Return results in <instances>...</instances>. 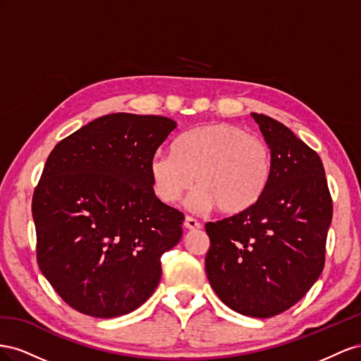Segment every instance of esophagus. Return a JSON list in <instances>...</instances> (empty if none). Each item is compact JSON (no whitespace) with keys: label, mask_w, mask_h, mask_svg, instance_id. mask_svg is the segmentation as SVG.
Segmentation results:
<instances>
[{"label":"esophagus","mask_w":361,"mask_h":361,"mask_svg":"<svg viewBox=\"0 0 361 361\" xmlns=\"http://www.w3.org/2000/svg\"><path fill=\"white\" fill-rule=\"evenodd\" d=\"M184 226H186L188 230H198L201 228V224L197 219L190 218V216H186V219H184Z\"/></svg>","instance_id":"34e87169"}]
</instances>
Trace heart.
I'll return each mask as SVG.
<instances>
[{"mask_svg":"<svg viewBox=\"0 0 361 361\" xmlns=\"http://www.w3.org/2000/svg\"><path fill=\"white\" fill-rule=\"evenodd\" d=\"M271 169L269 147L228 122L184 133L175 151H157L149 163L154 192L163 202H177L193 181L198 184L188 198V207L197 213L248 210L262 198Z\"/></svg>","mask_w":361,"mask_h":361,"instance_id":"b5f03b06","label":"heart"}]
</instances>
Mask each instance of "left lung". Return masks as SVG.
I'll list each match as a JSON object with an SVG mask.
<instances>
[{"instance_id": "left-lung-1", "label": "left lung", "mask_w": 361, "mask_h": 361, "mask_svg": "<svg viewBox=\"0 0 361 361\" xmlns=\"http://www.w3.org/2000/svg\"><path fill=\"white\" fill-rule=\"evenodd\" d=\"M251 115L271 149V178L252 207L205 224V274L231 310L264 319L289 310L321 275L333 201L316 151L281 122Z\"/></svg>"}]
</instances>
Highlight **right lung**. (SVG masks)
<instances>
[{
  "label": "right lung",
  "mask_w": 361,
  "mask_h": 361,
  "mask_svg": "<svg viewBox=\"0 0 361 361\" xmlns=\"http://www.w3.org/2000/svg\"><path fill=\"white\" fill-rule=\"evenodd\" d=\"M177 122L111 113L60 140L35 189L37 264L74 310L118 317L156 290L184 214L152 189L149 163Z\"/></svg>",
  "instance_id": "obj_1"
}]
</instances>
